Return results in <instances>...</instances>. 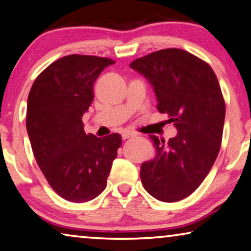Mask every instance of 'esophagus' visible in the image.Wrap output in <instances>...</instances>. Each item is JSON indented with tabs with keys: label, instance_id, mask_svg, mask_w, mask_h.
<instances>
[{
	"label": "esophagus",
	"instance_id": "1",
	"mask_svg": "<svg viewBox=\"0 0 251 251\" xmlns=\"http://www.w3.org/2000/svg\"><path fill=\"white\" fill-rule=\"evenodd\" d=\"M136 135H137V134L135 132H129V130H125V132H123L122 137H123V140H127V138L134 137Z\"/></svg>",
	"mask_w": 251,
	"mask_h": 251
}]
</instances>
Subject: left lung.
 Segmentation results:
<instances>
[{"mask_svg": "<svg viewBox=\"0 0 251 251\" xmlns=\"http://www.w3.org/2000/svg\"><path fill=\"white\" fill-rule=\"evenodd\" d=\"M152 85L158 110L168 114L178 134L166 143L150 135L155 156L141 166L150 195L173 203L195 192L221 147L226 103L207 63L188 51L168 48L129 64Z\"/></svg>", "mask_w": 251, "mask_h": 251, "instance_id": "obj_1", "label": "left lung"}]
</instances>
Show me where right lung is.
<instances>
[{
  "instance_id": "right-lung-1",
  "label": "right lung",
  "mask_w": 251,
  "mask_h": 251,
  "mask_svg": "<svg viewBox=\"0 0 251 251\" xmlns=\"http://www.w3.org/2000/svg\"><path fill=\"white\" fill-rule=\"evenodd\" d=\"M113 59L69 55L45 69L27 102V132L45 178L59 196L84 203L107 186L122 145L117 133L103 138L85 134L82 116L93 100V84Z\"/></svg>"
}]
</instances>
